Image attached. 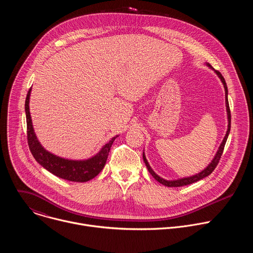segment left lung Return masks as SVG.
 <instances>
[{"label": "left lung", "mask_w": 253, "mask_h": 253, "mask_svg": "<svg viewBox=\"0 0 253 253\" xmlns=\"http://www.w3.org/2000/svg\"><path fill=\"white\" fill-rule=\"evenodd\" d=\"M205 65L207 67H209V69L213 70L214 73L218 76V78L220 79L221 83L223 84V87H224V91H225V106H226V113H227V121H228V125H227V131H226V134L221 142V144L218 147V150L217 152H216V154L214 155L213 159L211 160V162L202 170L200 171L199 173H196L192 176H188V177H182V178H178V179H173V180H167V179H164L162 177H160L158 174H156L154 172V170L151 168V166L149 165L147 159H146V156H145V153H144L143 151V160H144V163H145L149 173L157 180V181L167 187H180V186H185V185H189V184H192L194 182H197L199 181V180L207 177L208 175H210L213 170L215 169V167L217 166L219 160H220V157L223 153V149H224V146H225V143H226V140L228 138V135H229V132H230V125H231V115H230V109H229V104H228V89H227V85H226V82L223 78V76L220 74V72L214 70L208 63H205Z\"/></svg>", "instance_id": "left-lung-1"}]
</instances>
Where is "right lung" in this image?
<instances>
[{
  "instance_id": "add662e5",
  "label": "right lung",
  "mask_w": 253,
  "mask_h": 253,
  "mask_svg": "<svg viewBox=\"0 0 253 253\" xmlns=\"http://www.w3.org/2000/svg\"><path fill=\"white\" fill-rule=\"evenodd\" d=\"M31 91L32 87L27 94L25 102V112L27 119L28 143L30 150L36 161L50 173L56 175L59 178L68 180V181L87 182L96 177L104 168L110 148L118 135L113 137L109 142H107L105 145H103L97 154L84 160L66 159L49 152L42 146V144L38 140L37 136H36L33 127L29 106Z\"/></svg>"
}]
</instances>
